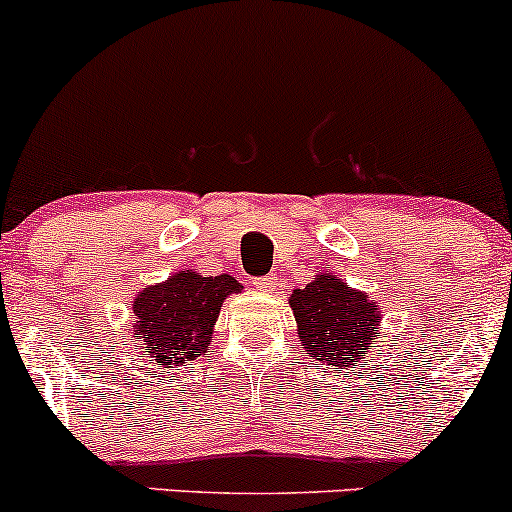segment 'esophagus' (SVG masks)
<instances>
[{
    "instance_id": "obj_1",
    "label": "esophagus",
    "mask_w": 512,
    "mask_h": 512,
    "mask_svg": "<svg viewBox=\"0 0 512 512\" xmlns=\"http://www.w3.org/2000/svg\"><path fill=\"white\" fill-rule=\"evenodd\" d=\"M255 286L260 291H274V286H277V279L272 277V274H267V277H260L255 279Z\"/></svg>"
}]
</instances>
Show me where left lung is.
Segmentation results:
<instances>
[{
  "label": "left lung",
  "mask_w": 512,
  "mask_h": 512,
  "mask_svg": "<svg viewBox=\"0 0 512 512\" xmlns=\"http://www.w3.org/2000/svg\"><path fill=\"white\" fill-rule=\"evenodd\" d=\"M289 303L306 352L320 362L340 369L376 345L379 308L333 274H320L306 289H294Z\"/></svg>",
  "instance_id": "1"
}]
</instances>
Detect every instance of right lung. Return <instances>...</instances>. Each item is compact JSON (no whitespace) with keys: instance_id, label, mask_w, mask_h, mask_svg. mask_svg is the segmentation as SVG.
<instances>
[{"instance_id":"obj_1","label":"right lung","mask_w":512,"mask_h":512,"mask_svg":"<svg viewBox=\"0 0 512 512\" xmlns=\"http://www.w3.org/2000/svg\"><path fill=\"white\" fill-rule=\"evenodd\" d=\"M240 289L230 274L201 277L192 269L174 274L165 284L148 286L133 301L136 350L150 364L184 367L206 352L223 299Z\"/></svg>"}]
</instances>
